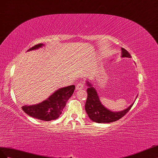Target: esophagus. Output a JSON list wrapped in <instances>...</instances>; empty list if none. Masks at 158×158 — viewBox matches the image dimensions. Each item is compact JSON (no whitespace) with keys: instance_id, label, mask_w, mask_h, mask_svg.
<instances>
[{"instance_id":"1","label":"esophagus","mask_w":158,"mask_h":158,"mask_svg":"<svg viewBox=\"0 0 158 158\" xmlns=\"http://www.w3.org/2000/svg\"><path fill=\"white\" fill-rule=\"evenodd\" d=\"M83 84L82 83H78L77 85H76V90H80V89H83Z\"/></svg>"}]
</instances>
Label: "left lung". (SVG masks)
Returning a JSON list of instances; mask_svg holds the SVG:
<instances>
[{
  "mask_svg": "<svg viewBox=\"0 0 158 158\" xmlns=\"http://www.w3.org/2000/svg\"><path fill=\"white\" fill-rule=\"evenodd\" d=\"M122 57H131L130 54L125 49L122 48ZM87 86H88L87 91V98L85 103V110L91 120L98 123H109L115 122L119 120L122 117L124 116L131 109L134 105L135 101L127 109L118 111L114 112L109 110L104 105H102L97 92V90L94 89L92 84L86 81ZM138 96H136L137 97Z\"/></svg>",
  "mask_w": 158,
  "mask_h": 158,
  "instance_id": "left-lung-1",
  "label": "left lung"
}]
</instances>
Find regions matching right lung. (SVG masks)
Wrapping results in <instances>:
<instances>
[{
  "mask_svg": "<svg viewBox=\"0 0 158 158\" xmlns=\"http://www.w3.org/2000/svg\"><path fill=\"white\" fill-rule=\"evenodd\" d=\"M44 46V44H40L30 48L28 51L35 50ZM75 85L60 88L52 93L46 100L33 105H24L22 106L26 113L38 120L50 121L59 118L65 106L67 101L73 94Z\"/></svg>",
  "mask_w": 158,
  "mask_h": 158,
  "instance_id": "right-lung-1",
  "label": "right lung"
}]
</instances>
